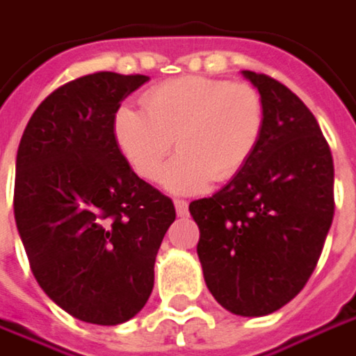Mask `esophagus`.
I'll use <instances>...</instances> for the list:
<instances>
[{
  "label": "esophagus",
  "instance_id": "esophagus-1",
  "mask_svg": "<svg viewBox=\"0 0 356 356\" xmlns=\"http://www.w3.org/2000/svg\"><path fill=\"white\" fill-rule=\"evenodd\" d=\"M175 209H177V216H187L189 213V203L185 199H175Z\"/></svg>",
  "mask_w": 356,
  "mask_h": 356
}]
</instances>
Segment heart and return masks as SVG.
<instances>
[{
  "mask_svg": "<svg viewBox=\"0 0 356 356\" xmlns=\"http://www.w3.org/2000/svg\"><path fill=\"white\" fill-rule=\"evenodd\" d=\"M140 102L145 115L129 106L116 113V145L136 175L155 181L175 143L181 155L161 177L173 193L234 179L260 145L264 102L250 84L183 76L151 88Z\"/></svg>",
  "mask_w": 356,
  "mask_h": 356,
  "instance_id": "1",
  "label": "heart"
}]
</instances>
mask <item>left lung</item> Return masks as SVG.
Masks as SVG:
<instances>
[{
  "instance_id": "obj_1",
  "label": "left lung",
  "mask_w": 356,
  "mask_h": 356,
  "mask_svg": "<svg viewBox=\"0 0 356 356\" xmlns=\"http://www.w3.org/2000/svg\"><path fill=\"white\" fill-rule=\"evenodd\" d=\"M264 102L256 153L211 197L191 201L197 256L213 298L266 316L308 282L334 216V165L314 115L278 80L243 70Z\"/></svg>"
}]
</instances>
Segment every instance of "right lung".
Here are the masks:
<instances>
[{
	"instance_id": "right-lung-1",
	"label": "right lung",
	"mask_w": 356,
	"mask_h": 356,
	"mask_svg": "<svg viewBox=\"0 0 356 356\" xmlns=\"http://www.w3.org/2000/svg\"><path fill=\"white\" fill-rule=\"evenodd\" d=\"M143 74L96 72L48 96L15 159L13 213L40 288L74 318L115 326L147 304L173 201L136 175L115 138Z\"/></svg>"
}]
</instances>
